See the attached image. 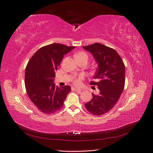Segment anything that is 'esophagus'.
Here are the masks:
<instances>
[{
	"label": "esophagus",
	"instance_id": "1",
	"mask_svg": "<svg viewBox=\"0 0 153 153\" xmlns=\"http://www.w3.org/2000/svg\"><path fill=\"white\" fill-rule=\"evenodd\" d=\"M72 91H77L78 92H80L82 91V89H76V88H75V87H72L71 88Z\"/></svg>",
	"mask_w": 153,
	"mask_h": 153
}]
</instances>
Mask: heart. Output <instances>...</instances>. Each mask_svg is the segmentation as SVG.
Returning a JSON list of instances; mask_svg holds the SVG:
<instances>
[{
  "instance_id": "1",
  "label": "heart",
  "mask_w": 153,
  "mask_h": 153,
  "mask_svg": "<svg viewBox=\"0 0 153 153\" xmlns=\"http://www.w3.org/2000/svg\"><path fill=\"white\" fill-rule=\"evenodd\" d=\"M75 57L76 58H79V57L87 58V55L86 53H85L84 52H80L76 55ZM82 79H83V76H79L78 78H76L75 80H74V84H75V85H76V86H80L82 85Z\"/></svg>"
}]
</instances>
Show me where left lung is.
<instances>
[{
    "label": "left lung",
    "mask_w": 153,
    "mask_h": 153,
    "mask_svg": "<svg viewBox=\"0 0 153 153\" xmlns=\"http://www.w3.org/2000/svg\"><path fill=\"white\" fill-rule=\"evenodd\" d=\"M91 53L98 64L94 78L90 84L98 86V95L92 94V99L85 104L86 109L95 115H103L117 103L124 90L125 66L114 49L96 43L83 47Z\"/></svg>",
    "instance_id": "obj_1"
}]
</instances>
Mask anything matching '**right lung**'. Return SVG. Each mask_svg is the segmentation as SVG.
I'll return each mask as SVG.
<instances>
[{
    "instance_id": "1",
    "label": "right lung",
    "mask_w": 153,
    "mask_h": 153,
    "mask_svg": "<svg viewBox=\"0 0 153 153\" xmlns=\"http://www.w3.org/2000/svg\"><path fill=\"white\" fill-rule=\"evenodd\" d=\"M75 47L53 43L39 48L33 55L25 68V85L27 93L33 104L46 114L61 110L71 87L55 86V70L64 55Z\"/></svg>"
}]
</instances>
